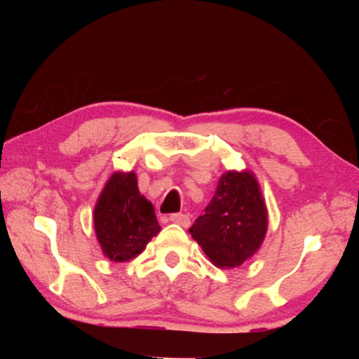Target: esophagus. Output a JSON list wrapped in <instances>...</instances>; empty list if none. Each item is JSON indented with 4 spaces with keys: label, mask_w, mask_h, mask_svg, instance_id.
I'll list each match as a JSON object with an SVG mask.
<instances>
[{
    "label": "esophagus",
    "mask_w": 359,
    "mask_h": 359,
    "mask_svg": "<svg viewBox=\"0 0 359 359\" xmlns=\"http://www.w3.org/2000/svg\"><path fill=\"white\" fill-rule=\"evenodd\" d=\"M170 220L173 224H178V225H181V227H184V229H188L189 224H191V220H189V217L186 214H171L170 215Z\"/></svg>",
    "instance_id": "esophagus-1"
}]
</instances>
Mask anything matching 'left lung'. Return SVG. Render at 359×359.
I'll return each mask as SVG.
<instances>
[{
  "label": "left lung",
  "mask_w": 359,
  "mask_h": 359,
  "mask_svg": "<svg viewBox=\"0 0 359 359\" xmlns=\"http://www.w3.org/2000/svg\"><path fill=\"white\" fill-rule=\"evenodd\" d=\"M268 210L252 171L220 176L214 198L189 229L210 262L220 268L240 266L262 247Z\"/></svg>",
  "instance_id": "1"
}]
</instances>
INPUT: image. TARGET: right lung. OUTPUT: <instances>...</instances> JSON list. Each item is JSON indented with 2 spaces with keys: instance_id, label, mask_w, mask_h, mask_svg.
I'll return each instance as SVG.
<instances>
[{
  "instance_id": "add662e5",
  "label": "right lung",
  "mask_w": 359,
  "mask_h": 359,
  "mask_svg": "<svg viewBox=\"0 0 359 359\" xmlns=\"http://www.w3.org/2000/svg\"><path fill=\"white\" fill-rule=\"evenodd\" d=\"M95 232L111 262H129L160 232L155 209L140 194L134 171H117L107 181L95 205Z\"/></svg>"
}]
</instances>
